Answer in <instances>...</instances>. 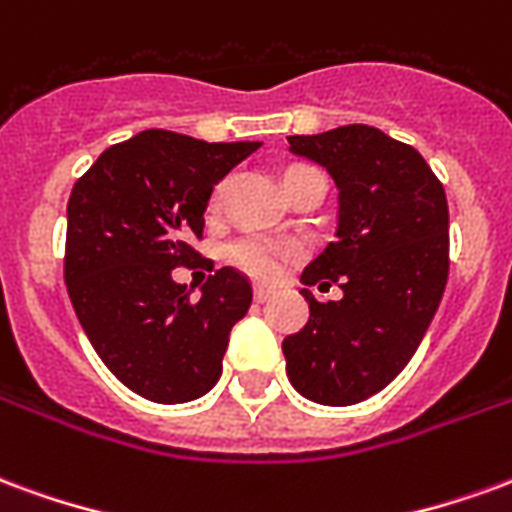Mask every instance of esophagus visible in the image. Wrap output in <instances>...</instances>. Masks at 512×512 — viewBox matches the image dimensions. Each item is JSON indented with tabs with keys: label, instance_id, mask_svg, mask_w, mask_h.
<instances>
[{
	"label": "esophagus",
	"instance_id": "esophagus-1",
	"mask_svg": "<svg viewBox=\"0 0 512 512\" xmlns=\"http://www.w3.org/2000/svg\"><path fill=\"white\" fill-rule=\"evenodd\" d=\"M270 297H272V292L267 289V286H256V289H253V300L256 302H267Z\"/></svg>",
	"mask_w": 512,
	"mask_h": 512
}]
</instances>
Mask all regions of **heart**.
Instances as JSON below:
<instances>
[{
	"mask_svg": "<svg viewBox=\"0 0 512 512\" xmlns=\"http://www.w3.org/2000/svg\"><path fill=\"white\" fill-rule=\"evenodd\" d=\"M220 193H223V185H220L218 193H215V199H220ZM292 253L294 248L283 245V242L267 240V237H240V240L229 242L226 259H229L234 267H240L242 272H248L251 278L272 281V278L281 272L283 261L289 259Z\"/></svg>",
	"mask_w": 512,
	"mask_h": 512,
	"instance_id": "b5f03b06",
	"label": "heart"
}]
</instances>
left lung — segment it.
Masks as SVG:
<instances>
[{
    "label": "left lung",
    "instance_id": "8db88e82",
    "mask_svg": "<svg viewBox=\"0 0 512 512\" xmlns=\"http://www.w3.org/2000/svg\"><path fill=\"white\" fill-rule=\"evenodd\" d=\"M289 149L330 171L338 229L302 270L305 286L343 289L283 338L294 390L324 406L360 404L401 374L442 302L450 270V215L442 182L414 147L379 128L343 125L289 136Z\"/></svg>",
    "mask_w": 512,
    "mask_h": 512
}]
</instances>
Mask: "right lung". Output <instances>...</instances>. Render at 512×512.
<instances>
[{
  "mask_svg": "<svg viewBox=\"0 0 512 512\" xmlns=\"http://www.w3.org/2000/svg\"><path fill=\"white\" fill-rule=\"evenodd\" d=\"M259 147L144 130L108 147L73 185L67 294L108 371L147 401L185 404L220 379L251 283L220 267L190 300L171 270L199 259L190 242L204 231L212 188Z\"/></svg>",
  "mask_w": 512,
  "mask_h": 512,
  "instance_id": "right-lung-1",
  "label": "right lung"
}]
</instances>
